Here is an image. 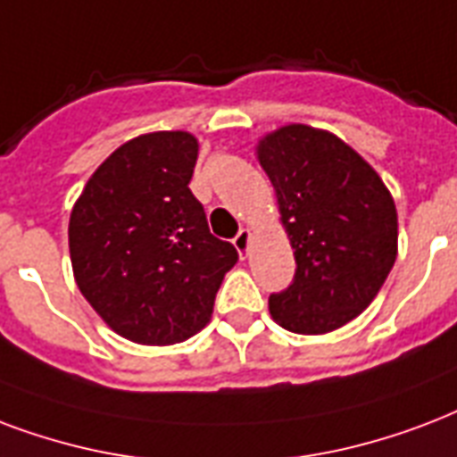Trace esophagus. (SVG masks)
Instances as JSON below:
<instances>
[{"label":"esophagus","mask_w":457,"mask_h":457,"mask_svg":"<svg viewBox=\"0 0 457 457\" xmlns=\"http://www.w3.org/2000/svg\"><path fill=\"white\" fill-rule=\"evenodd\" d=\"M232 244H235V249L239 253L249 252V244H252V229H249V228L239 229L235 239H232Z\"/></svg>","instance_id":"obj_1"}]
</instances>
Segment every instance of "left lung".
<instances>
[{
	"mask_svg": "<svg viewBox=\"0 0 457 457\" xmlns=\"http://www.w3.org/2000/svg\"><path fill=\"white\" fill-rule=\"evenodd\" d=\"M256 158L297 261L290 287L268 299L270 316L302 336L340 328L374 302L398 256L391 191L354 148L306 124L263 136Z\"/></svg>",
	"mask_w": 457,
	"mask_h": 457,
	"instance_id": "left-lung-1",
	"label": "left lung"
}]
</instances>
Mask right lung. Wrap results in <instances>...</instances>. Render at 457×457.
Instances as JSON below:
<instances>
[{"label":"right lung","instance_id":"1","mask_svg":"<svg viewBox=\"0 0 457 457\" xmlns=\"http://www.w3.org/2000/svg\"><path fill=\"white\" fill-rule=\"evenodd\" d=\"M189 131H153L120 145L90 174L69 218L79 290L117 336L174 345L211 321L235 246L211 235L189 182Z\"/></svg>","mask_w":457,"mask_h":457}]
</instances>
